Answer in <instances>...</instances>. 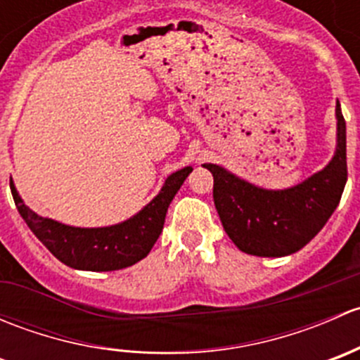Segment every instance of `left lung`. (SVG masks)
Segmentation results:
<instances>
[{
	"mask_svg": "<svg viewBox=\"0 0 360 360\" xmlns=\"http://www.w3.org/2000/svg\"><path fill=\"white\" fill-rule=\"evenodd\" d=\"M338 148L329 165L282 191L252 186L205 163L214 176V205L224 231L245 254L281 257L303 249L335 212L347 183V125L336 103Z\"/></svg>",
	"mask_w": 360,
	"mask_h": 360,
	"instance_id": "obj_1",
	"label": "left lung"
}]
</instances>
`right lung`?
Masks as SVG:
<instances>
[{"instance_id": "add662e5", "label": "right lung", "mask_w": 360, "mask_h": 360, "mask_svg": "<svg viewBox=\"0 0 360 360\" xmlns=\"http://www.w3.org/2000/svg\"><path fill=\"white\" fill-rule=\"evenodd\" d=\"M191 170L184 167L174 172L137 216L108 228H75L39 217L20 200L12 183L10 190L25 224L60 263L76 270L111 271L132 266L150 254L163 230L167 209Z\"/></svg>"}]
</instances>
